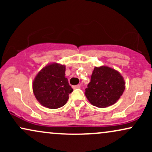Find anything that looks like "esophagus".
Returning <instances> with one entry per match:
<instances>
[{
  "instance_id": "1",
  "label": "esophagus",
  "mask_w": 152,
  "mask_h": 152,
  "mask_svg": "<svg viewBox=\"0 0 152 152\" xmlns=\"http://www.w3.org/2000/svg\"><path fill=\"white\" fill-rule=\"evenodd\" d=\"M72 87H73V88H74V89H76V88H81V86H80V85H76V86H73Z\"/></svg>"
}]
</instances>
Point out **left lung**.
I'll return each instance as SVG.
<instances>
[{
	"label": "left lung",
	"instance_id": "obj_1",
	"mask_svg": "<svg viewBox=\"0 0 152 152\" xmlns=\"http://www.w3.org/2000/svg\"><path fill=\"white\" fill-rule=\"evenodd\" d=\"M125 89L121 75L107 66L95 67L85 95L92 105L105 108L115 104Z\"/></svg>",
	"mask_w": 152,
	"mask_h": 152
}]
</instances>
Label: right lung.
I'll return each instance as SVG.
<instances>
[{
  "instance_id": "1",
  "label": "right lung",
  "mask_w": 152,
  "mask_h": 152,
  "mask_svg": "<svg viewBox=\"0 0 152 152\" xmlns=\"http://www.w3.org/2000/svg\"><path fill=\"white\" fill-rule=\"evenodd\" d=\"M65 66L55 63L43 68L35 78L34 95L45 107L58 109L67 102L73 88L65 77Z\"/></svg>"
}]
</instances>
